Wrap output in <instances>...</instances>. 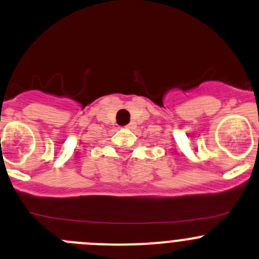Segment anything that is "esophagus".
Wrapping results in <instances>:
<instances>
[{
    "instance_id": "esophagus-1",
    "label": "esophagus",
    "mask_w": 259,
    "mask_h": 259,
    "mask_svg": "<svg viewBox=\"0 0 259 259\" xmlns=\"http://www.w3.org/2000/svg\"><path fill=\"white\" fill-rule=\"evenodd\" d=\"M133 125H134V124H133V122H130V124L126 125V127H133Z\"/></svg>"
}]
</instances>
